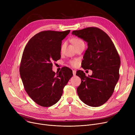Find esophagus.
I'll list each match as a JSON object with an SVG mask.
<instances>
[{
  "label": "esophagus",
  "mask_w": 135,
  "mask_h": 135,
  "mask_svg": "<svg viewBox=\"0 0 135 135\" xmlns=\"http://www.w3.org/2000/svg\"><path fill=\"white\" fill-rule=\"evenodd\" d=\"M75 74H76V71L75 70H73V75H75Z\"/></svg>",
  "instance_id": "obj_1"
}]
</instances>
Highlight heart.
Here are the masks:
<instances>
[{
	"mask_svg": "<svg viewBox=\"0 0 135 135\" xmlns=\"http://www.w3.org/2000/svg\"><path fill=\"white\" fill-rule=\"evenodd\" d=\"M83 42L81 39H78V38H76V39H74L73 40V44L74 45V46H75L76 45H78L79 44L81 43V42ZM63 47V45L62 46V48ZM70 63H71V65L73 66H76L78 65V61L76 60H74V61H71V62H70Z\"/></svg>",
	"mask_w": 135,
	"mask_h": 135,
	"instance_id": "1",
	"label": "heart"
}]
</instances>
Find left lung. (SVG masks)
<instances>
[{"mask_svg":"<svg viewBox=\"0 0 135 135\" xmlns=\"http://www.w3.org/2000/svg\"><path fill=\"white\" fill-rule=\"evenodd\" d=\"M72 34L88 43L82 67L93 71L92 75L88 76L83 70L76 72V75L81 80L77 88V94L85 104L99 107L109 100L118 81L120 57L110 37L98 28L74 31Z\"/></svg>","mask_w":135,"mask_h":135,"instance_id":"1","label":"left lung"}]
</instances>
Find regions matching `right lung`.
Masks as SVG:
<instances>
[{
	"instance_id": "add662e5",
	"label": "right lung",
	"mask_w": 135,
	"mask_h": 135,
	"mask_svg": "<svg viewBox=\"0 0 135 135\" xmlns=\"http://www.w3.org/2000/svg\"><path fill=\"white\" fill-rule=\"evenodd\" d=\"M46 31L35 34L28 42L20 67V76L25 89L32 100L42 107L57 102L72 70L63 67L59 73L52 69V61L61 58L62 40L69 33Z\"/></svg>"
}]
</instances>
